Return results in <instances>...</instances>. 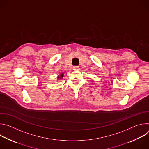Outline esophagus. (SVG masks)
<instances>
[{"label":"esophagus","instance_id":"esophagus-1","mask_svg":"<svg viewBox=\"0 0 149 149\" xmlns=\"http://www.w3.org/2000/svg\"><path fill=\"white\" fill-rule=\"evenodd\" d=\"M79 67H78V66H75L74 67V69L75 70H79Z\"/></svg>","mask_w":149,"mask_h":149}]
</instances>
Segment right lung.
I'll list each match as a JSON object with an SVG mask.
<instances>
[{
  "label": "right lung",
  "instance_id": "right-lung-1",
  "mask_svg": "<svg viewBox=\"0 0 149 149\" xmlns=\"http://www.w3.org/2000/svg\"><path fill=\"white\" fill-rule=\"evenodd\" d=\"M63 74H61V75H59V76H58V79H61V78H63Z\"/></svg>",
  "mask_w": 149,
  "mask_h": 149
}]
</instances>
